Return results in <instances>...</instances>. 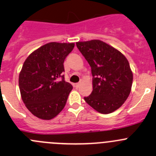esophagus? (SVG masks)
<instances>
[{
  "instance_id": "esophagus-1",
  "label": "esophagus",
  "mask_w": 156,
  "mask_h": 156,
  "mask_svg": "<svg viewBox=\"0 0 156 156\" xmlns=\"http://www.w3.org/2000/svg\"><path fill=\"white\" fill-rule=\"evenodd\" d=\"M82 82H83V81H82V80H81V81H80L79 82L76 83V84H75V87H79V86H80V84H81Z\"/></svg>"
}]
</instances>
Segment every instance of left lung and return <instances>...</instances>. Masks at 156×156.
<instances>
[{
  "instance_id": "left-lung-1",
  "label": "left lung",
  "mask_w": 156,
  "mask_h": 156,
  "mask_svg": "<svg viewBox=\"0 0 156 156\" xmlns=\"http://www.w3.org/2000/svg\"><path fill=\"white\" fill-rule=\"evenodd\" d=\"M91 67L93 91L84 100L102 114L112 113L123 105L131 90L133 73L125 56L100 40L76 43Z\"/></svg>"
}]
</instances>
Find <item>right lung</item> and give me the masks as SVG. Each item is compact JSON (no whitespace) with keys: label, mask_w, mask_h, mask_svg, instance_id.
<instances>
[{"label":"right lung","mask_w":156,"mask_h":156,"mask_svg":"<svg viewBox=\"0 0 156 156\" xmlns=\"http://www.w3.org/2000/svg\"><path fill=\"white\" fill-rule=\"evenodd\" d=\"M74 47V43L50 42L32 52L24 62L19 87L23 103L36 117L50 120L65 107L73 87L64 80L63 63Z\"/></svg>","instance_id":"add662e5"}]
</instances>
